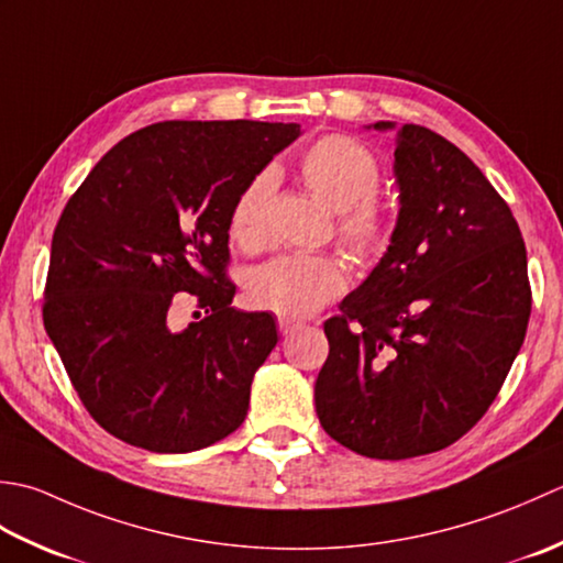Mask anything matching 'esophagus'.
<instances>
[{"instance_id":"1","label":"esophagus","mask_w":563,"mask_h":563,"mask_svg":"<svg viewBox=\"0 0 563 563\" xmlns=\"http://www.w3.org/2000/svg\"><path fill=\"white\" fill-rule=\"evenodd\" d=\"M277 328H279L282 335H291L294 330L301 328V323H298V320H294V318H279L277 320Z\"/></svg>"}]
</instances>
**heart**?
<instances>
[{"instance_id": "1", "label": "heart", "mask_w": 563, "mask_h": 563, "mask_svg": "<svg viewBox=\"0 0 563 563\" xmlns=\"http://www.w3.org/2000/svg\"><path fill=\"white\" fill-rule=\"evenodd\" d=\"M306 187L335 209V233L352 257L372 260L391 235L384 206L376 201L382 167L357 137L330 133L318 137L301 157ZM274 169H262L238 191L228 216V233L243 250H260L267 240ZM345 289V274L330 255H282L252 269L245 284L250 306L282 318L316 313Z\"/></svg>"}]
</instances>
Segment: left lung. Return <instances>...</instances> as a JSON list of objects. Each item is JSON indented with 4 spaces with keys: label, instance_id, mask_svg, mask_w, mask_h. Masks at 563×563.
<instances>
[{
    "label": "left lung",
    "instance_id": "left-lung-1",
    "mask_svg": "<svg viewBox=\"0 0 563 563\" xmlns=\"http://www.w3.org/2000/svg\"><path fill=\"white\" fill-rule=\"evenodd\" d=\"M394 155L391 245L325 320L316 378L330 438L391 462L440 452L486 416L532 311L520 225L484 172L416 123L398 131Z\"/></svg>",
    "mask_w": 563,
    "mask_h": 563
}]
</instances>
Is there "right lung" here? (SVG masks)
Returning <instances> with one entry per match:
<instances>
[{"mask_svg":"<svg viewBox=\"0 0 563 563\" xmlns=\"http://www.w3.org/2000/svg\"><path fill=\"white\" fill-rule=\"evenodd\" d=\"M298 123L163 121L117 143L55 225L43 325L101 428L181 454L235 432L277 345L269 313L231 306L228 216ZM207 316L168 328L180 291Z\"/></svg>","mask_w":563,"mask_h":563,"instance_id":"1","label":"right lung"}]
</instances>
